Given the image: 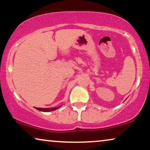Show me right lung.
<instances>
[{"label": "right lung", "instance_id": "1", "mask_svg": "<svg viewBox=\"0 0 150 150\" xmlns=\"http://www.w3.org/2000/svg\"><path fill=\"white\" fill-rule=\"evenodd\" d=\"M59 107H57V108H36L37 110H38L42 112H50V111H53L57 110V108H59Z\"/></svg>", "mask_w": 150, "mask_h": 150}]
</instances>
